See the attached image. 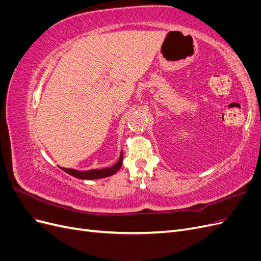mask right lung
I'll return each mask as SVG.
<instances>
[{
    "label": "right lung",
    "instance_id": "1",
    "mask_svg": "<svg viewBox=\"0 0 261 261\" xmlns=\"http://www.w3.org/2000/svg\"><path fill=\"white\" fill-rule=\"evenodd\" d=\"M123 163V151L121 153L120 159H118L117 163H115L111 168H106V169H100V170H89V171H77L74 169H65L62 168V170L68 173L69 175L74 177L81 178V179H96V178H103L111 176L121 169Z\"/></svg>",
    "mask_w": 261,
    "mask_h": 261
}]
</instances>
